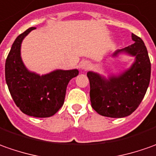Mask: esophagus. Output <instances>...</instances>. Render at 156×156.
<instances>
[{
	"instance_id": "34e87169",
	"label": "esophagus",
	"mask_w": 156,
	"mask_h": 156,
	"mask_svg": "<svg viewBox=\"0 0 156 156\" xmlns=\"http://www.w3.org/2000/svg\"><path fill=\"white\" fill-rule=\"evenodd\" d=\"M80 68L81 69H88L89 68V63L87 62H81L80 64Z\"/></svg>"
}]
</instances>
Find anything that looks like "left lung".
Wrapping results in <instances>:
<instances>
[{
    "instance_id": "1",
    "label": "left lung",
    "mask_w": 156,
    "mask_h": 156,
    "mask_svg": "<svg viewBox=\"0 0 156 156\" xmlns=\"http://www.w3.org/2000/svg\"><path fill=\"white\" fill-rule=\"evenodd\" d=\"M134 44L113 54L125 52L135 56L131 67L119 76L108 79L89 71L91 105L99 114L109 118H124L138 107L147 92L150 81L151 63L147 48L141 37L131 34Z\"/></svg>"
}]
</instances>
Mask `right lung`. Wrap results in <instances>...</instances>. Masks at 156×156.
Here are the masks:
<instances>
[{"label":"right lung","instance_id":"right-lung-1","mask_svg":"<svg viewBox=\"0 0 156 156\" xmlns=\"http://www.w3.org/2000/svg\"><path fill=\"white\" fill-rule=\"evenodd\" d=\"M34 29H27L13 42L6 60L5 77L12 100L23 113L48 118L62 106L67 86L72 78L78 76L79 71L57 69L39 76L28 70L22 62L20 46L24 37Z\"/></svg>","mask_w":156,"mask_h":156}]
</instances>
